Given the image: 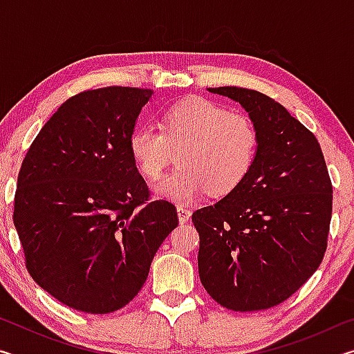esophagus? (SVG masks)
Returning <instances> with one entry per match:
<instances>
[{
    "label": "esophagus",
    "instance_id": "obj_1",
    "mask_svg": "<svg viewBox=\"0 0 354 354\" xmlns=\"http://www.w3.org/2000/svg\"><path fill=\"white\" fill-rule=\"evenodd\" d=\"M176 211H178L179 223H185V221H187V220L190 218L192 211H190L189 207H185V206H181V205H179V206L176 207Z\"/></svg>",
    "mask_w": 354,
    "mask_h": 354
}]
</instances>
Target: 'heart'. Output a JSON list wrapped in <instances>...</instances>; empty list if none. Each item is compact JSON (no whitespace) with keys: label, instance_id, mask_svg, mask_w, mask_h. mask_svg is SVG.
<instances>
[{"label":"heart","instance_id":"obj_1","mask_svg":"<svg viewBox=\"0 0 354 354\" xmlns=\"http://www.w3.org/2000/svg\"><path fill=\"white\" fill-rule=\"evenodd\" d=\"M129 151L143 176L158 179L178 153V169L154 185L156 194L190 203L207 190L231 194L253 169L259 136L253 122L209 100H189L162 115V129L140 124L129 136Z\"/></svg>","mask_w":354,"mask_h":354}]
</instances>
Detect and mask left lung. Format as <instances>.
Returning <instances> with one entry per match:
<instances>
[{
    "instance_id": "left-lung-1",
    "label": "left lung",
    "mask_w": 354,
    "mask_h": 354,
    "mask_svg": "<svg viewBox=\"0 0 354 354\" xmlns=\"http://www.w3.org/2000/svg\"><path fill=\"white\" fill-rule=\"evenodd\" d=\"M207 91L248 112L259 147L236 190L192 214L201 284L226 309L273 308L306 283L325 256L331 179L315 136L284 106L250 88Z\"/></svg>"
}]
</instances>
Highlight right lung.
I'll use <instances>...</instances> for the list:
<instances>
[{"instance_id":"right-lung-1","label":"right lung","mask_w":354,"mask_h":354,"mask_svg":"<svg viewBox=\"0 0 354 354\" xmlns=\"http://www.w3.org/2000/svg\"><path fill=\"white\" fill-rule=\"evenodd\" d=\"M149 88L75 95L26 153L14 225L41 289L82 313L109 314L140 292L153 257L178 226L175 206L148 201L129 151Z\"/></svg>"}]
</instances>
